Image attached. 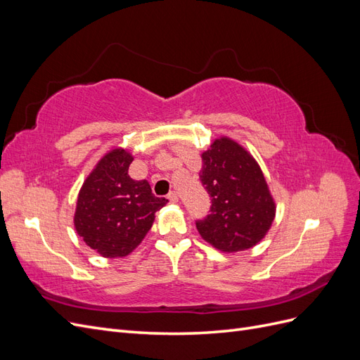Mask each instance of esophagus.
I'll return each instance as SVG.
<instances>
[{
    "label": "esophagus",
    "instance_id": "esophagus-1",
    "mask_svg": "<svg viewBox=\"0 0 360 360\" xmlns=\"http://www.w3.org/2000/svg\"><path fill=\"white\" fill-rule=\"evenodd\" d=\"M168 200H169L172 204H176V202H179V195L172 191V192L168 193Z\"/></svg>",
    "mask_w": 360,
    "mask_h": 360
}]
</instances>
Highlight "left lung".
<instances>
[{"label": "left lung", "mask_w": 360, "mask_h": 360, "mask_svg": "<svg viewBox=\"0 0 360 360\" xmlns=\"http://www.w3.org/2000/svg\"><path fill=\"white\" fill-rule=\"evenodd\" d=\"M201 158L200 179L212 207L210 214L197 221L198 233L222 252L254 248L270 230L276 213L258 162L228 136L216 138Z\"/></svg>", "instance_id": "8db88e82"}]
</instances>
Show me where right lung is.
<instances>
[{
  "label": "right lung",
  "instance_id": "1",
  "mask_svg": "<svg viewBox=\"0 0 360 360\" xmlns=\"http://www.w3.org/2000/svg\"><path fill=\"white\" fill-rule=\"evenodd\" d=\"M134 156L112 148L85 179L75 210V230L105 258L129 255L143 242L155 213L168 202L151 193L147 180H134L129 165Z\"/></svg>",
  "mask_w": 360,
  "mask_h": 360
}]
</instances>
